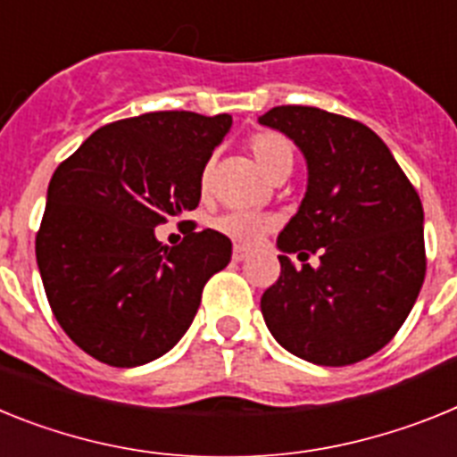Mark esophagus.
<instances>
[{"label": "esophagus", "instance_id": "esophagus-1", "mask_svg": "<svg viewBox=\"0 0 457 457\" xmlns=\"http://www.w3.org/2000/svg\"><path fill=\"white\" fill-rule=\"evenodd\" d=\"M245 257H248V251H245L244 245H234V251H232V260H234V262H244Z\"/></svg>", "mask_w": 457, "mask_h": 457}]
</instances>
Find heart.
Wrapping results in <instances>:
<instances>
[{"instance_id":"1","label":"heart","mask_w":457,"mask_h":457,"mask_svg":"<svg viewBox=\"0 0 457 457\" xmlns=\"http://www.w3.org/2000/svg\"><path fill=\"white\" fill-rule=\"evenodd\" d=\"M248 152L253 154V158L257 161L264 172L273 179L289 174L292 170V149H289L287 142L276 133H255L248 137ZM209 177H212V165H204L200 172V188L202 193H206L209 188ZM278 218L271 213H255V212H234L223 213L213 220V228L220 234L229 237L234 244L239 245H253L269 234L271 229H276Z\"/></svg>"}]
</instances>
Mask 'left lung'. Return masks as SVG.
Masks as SVG:
<instances>
[{
	"label": "left lung",
	"mask_w": 457,
	"mask_h": 457,
	"mask_svg": "<svg viewBox=\"0 0 457 457\" xmlns=\"http://www.w3.org/2000/svg\"><path fill=\"white\" fill-rule=\"evenodd\" d=\"M296 142L308 190L278 234L280 276L262 315L287 352L317 366H349L391 343L426 278L423 204L394 154L366 124L308 105L262 114ZM320 253V267L296 270Z\"/></svg>",
	"instance_id": "left-lung-1"
}]
</instances>
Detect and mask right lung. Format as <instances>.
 Returning a JSON list of instances; mask_svg holds the SVG:
<instances>
[{"label":"right lung","mask_w":457,"mask_h":457,"mask_svg":"<svg viewBox=\"0 0 457 457\" xmlns=\"http://www.w3.org/2000/svg\"><path fill=\"white\" fill-rule=\"evenodd\" d=\"M232 126L229 114L146 112L101 126L59 162L37 262L59 327L114 368L158 359L188 331L206 280L232 241L188 220L179 245L154 228L200 204V172Z\"/></svg>","instance_id":"1"}]
</instances>
